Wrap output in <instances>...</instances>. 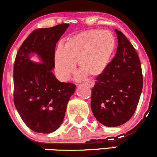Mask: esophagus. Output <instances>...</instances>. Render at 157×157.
<instances>
[{
  "instance_id": "esophagus-1",
  "label": "esophagus",
  "mask_w": 157,
  "mask_h": 157,
  "mask_svg": "<svg viewBox=\"0 0 157 157\" xmlns=\"http://www.w3.org/2000/svg\"><path fill=\"white\" fill-rule=\"evenodd\" d=\"M85 85H86V86H89V87H90V88H92L94 86V82L92 80L86 81V82H85Z\"/></svg>"
}]
</instances>
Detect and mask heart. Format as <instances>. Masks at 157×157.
<instances>
[{"mask_svg": "<svg viewBox=\"0 0 157 157\" xmlns=\"http://www.w3.org/2000/svg\"><path fill=\"white\" fill-rule=\"evenodd\" d=\"M116 48V38L109 30L89 29L75 34L58 46L54 52L57 77L66 81L75 72L78 62L80 77L101 75L111 62Z\"/></svg>", "mask_w": 157, "mask_h": 157, "instance_id": "1", "label": "heart"}]
</instances>
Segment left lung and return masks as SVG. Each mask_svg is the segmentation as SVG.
<instances>
[{"label": "left lung", "instance_id": "obj_1", "mask_svg": "<svg viewBox=\"0 0 157 157\" xmlns=\"http://www.w3.org/2000/svg\"><path fill=\"white\" fill-rule=\"evenodd\" d=\"M118 46L105 71L96 78L91 90V108L97 121L108 127L125 123L137 107L142 86L137 53L125 35L115 29Z\"/></svg>", "mask_w": 157, "mask_h": 157}]
</instances>
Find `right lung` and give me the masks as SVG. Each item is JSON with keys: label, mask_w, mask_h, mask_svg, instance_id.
Here are the masks:
<instances>
[{"label": "right lung", "mask_w": 157, "mask_h": 157, "mask_svg": "<svg viewBox=\"0 0 157 157\" xmlns=\"http://www.w3.org/2000/svg\"><path fill=\"white\" fill-rule=\"evenodd\" d=\"M69 24L37 29L23 41L14 66V103L25 124L37 133L49 134L63 121L76 86L61 82L52 72L56 44ZM36 53L43 63L30 60Z\"/></svg>", "instance_id": "add662e5"}]
</instances>
